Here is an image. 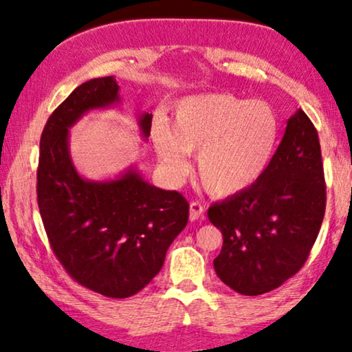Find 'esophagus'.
<instances>
[{
  "instance_id": "obj_1",
  "label": "esophagus",
  "mask_w": 352,
  "mask_h": 352,
  "mask_svg": "<svg viewBox=\"0 0 352 352\" xmlns=\"http://www.w3.org/2000/svg\"><path fill=\"white\" fill-rule=\"evenodd\" d=\"M205 206L200 204V201H192L190 204V210H189V219L190 221H197L199 218L204 216Z\"/></svg>"
}]
</instances>
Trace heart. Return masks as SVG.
<instances>
[{"label": "heart", "instance_id": "b5f03b06", "mask_svg": "<svg viewBox=\"0 0 352 352\" xmlns=\"http://www.w3.org/2000/svg\"><path fill=\"white\" fill-rule=\"evenodd\" d=\"M277 110L266 100L230 93L190 96L177 100L170 124L158 123L152 141L160 165L182 177L197 157V173L210 195L228 199L253 187L271 166L280 141Z\"/></svg>", "mask_w": 352, "mask_h": 352}]
</instances>
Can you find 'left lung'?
<instances>
[{
  "instance_id": "8db88e82",
  "label": "left lung",
  "mask_w": 352,
  "mask_h": 352,
  "mask_svg": "<svg viewBox=\"0 0 352 352\" xmlns=\"http://www.w3.org/2000/svg\"><path fill=\"white\" fill-rule=\"evenodd\" d=\"M325 195L317 129L298 109L266 175L208 208L211 224L223 232L213 261L218 277L240 295L258 296L295 276L320 230Z\"/></svg>"
}]
</instances>
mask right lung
Returning <instances> with one entry per match:
<instances>
[{"label": "right lung", "mask_w": 352, "mask_h": 352, "mask_svg": "<svg viewBox=\"0 0 352 352\" xmlns=\"http://www.w3.org/2000/svg\"><path fill=\"white\" fill-rule=\"evenodd\" d=\"M118 89L113 76H104L72 91L43 129L36 171L38 208L56 258L76 282L109 298L141 292L189 219L179 192L148 184L136 168L109 181L76 171L69 129L89 110L120 102ZM138 124L147 139L152 113L139 115Z\"/></svg>", "instance_id": "right-lung-1"}]
</instances>
